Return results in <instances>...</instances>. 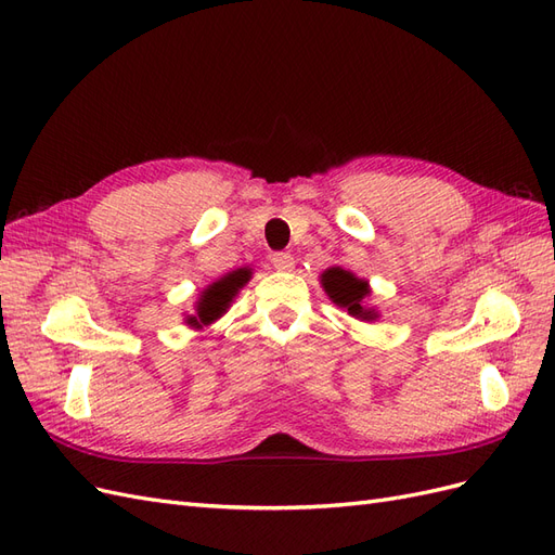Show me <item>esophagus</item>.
Segmentation results:
<instances>
[{"mask_svg": "<svg viewBox=\"0 0 555 555\" xmlns=\"http://www.w3.org/2000/svg\"><path fill=\"white\" fill-rule=\"evenodd\" d=\"M271 263H273L275 271H292L294 257L289 255V251H275V255L271 257Z\"/></svg>", "mask_w": 555, "mask_h": 555, "instance_id": "1", "label": "esophagus"}]
</instances>
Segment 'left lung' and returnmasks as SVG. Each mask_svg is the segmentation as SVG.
<instances>
[{
	"label": "left lung",
	"instance_id": "1",
	"mask_svg": "<svg viewBox=\"0 0 555 555\" xmlns=\"http://www.w3.org/2000/svg\"><path fill=\"white\" fill-rule=\"evenodd\" d=\"M322 284L333 304L340 308H347V312L351 317L375 319L373 310H365L361 306V300L367 296V287L363 280L343 271V268H328V271L322 275Z\"/></svg>",
	"mask_w": 555,
	"mask_h": 555
}]
</instances>
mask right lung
Here are the masks:
<instances>
[{"label": "right lung", "mask_w": 555, "mask_h": 555, "mask_svg": "<svg viewBox=\"0 0 555 555\" xmlns=\"http://www.w3.org/2000/svg\"><path fill=\"white\" fill-rule=\"evenodd\" d=\"M249 280V271L241 268V271H233L229 275H224L222 280H217L215 284L204 292V298L198 300L196 306V317H190L188 324L192 326H201V324H210L212 319L220 317L222 312H227L231 298L238 294V289Z\"/></svg>", "instance_id": "obj_1"}]
</instances>
